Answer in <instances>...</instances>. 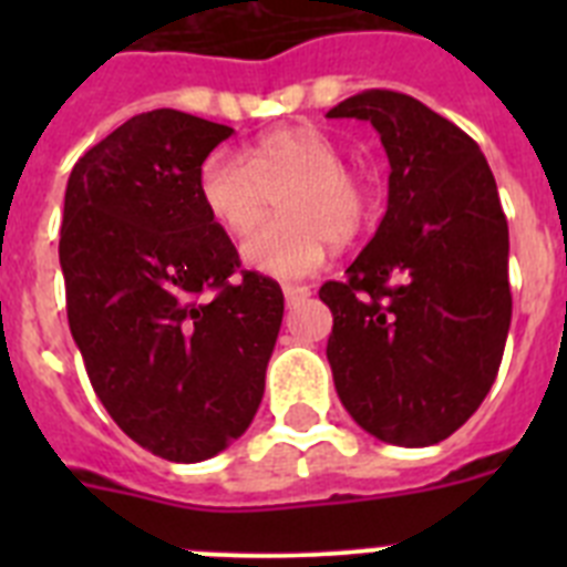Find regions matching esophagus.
Listing matches in <instances>:
<instances>
[{
  "instance_id": "34e87169",
  "label": "esophagus",
  "mask_w": 567,
  "mask_h": 567,
  "mask_svg": "<svg viewBox=\"0 0 567 567\" xmlns=\"http://www.w3.org/2000/svg\"><path fill=\"white\" fill-rule=\"evenodd\" d=\"M309 287H284V298H287V303L292 307V303H300V300L309 298Z\"/></svg>"
}]
</instances>
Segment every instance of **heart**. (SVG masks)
Wrapping results in <instances>:
<instances>
[{"instance_id": "heart-1", "label": "heart", "mask_w": 567, "mask_h": 567, "mask_svg": "<svg viewBox=\"0 0 567 567\" xmlns=\"http://www.w3.org/2000/svg\"><path fill=\"white\" fill-rule=\"evenodd\" d=\"M198 202L209 221L240 238L264 218L278 195L280 218L244 244L249 269L272 278H307L323 267L329 244H346L369 218V193L343 167L340 150L315 127H284L264 135L244 158L215 150L198 167Z\"/></svg>"}]
</instances>
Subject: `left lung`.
<instances>
[{
    "instance_id": "1",
    "label": "left lung",
    "mask_w": 567,
    "mask_h": 567,
    "mask_svg": "<svg viewBox=\"0 0 567 567\" xmlns=\"http://www.w3.org/2000/svg\"><path fill=\"white\" fill-rule=\"evenodd\" d=\"M327 115L372 124L392 167L374 238L320 287L334 389L372 437L434 445L477 412L508 338L497 182L471 135L405 93L365 90Z\"/></svg>"
}]
</instances>
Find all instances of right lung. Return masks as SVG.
Returning a JSON list of instances; mask_svg holds the SVG:
<instances>
[{"label":"right lung","mask_w":567,"mask_h":567,"mask_svg":"<svg viewBox=\"0 0 567 567\" xmlns=\"http://www.w3.org/2000/svg\"><path fill=\"white\" fill-rule=\"evenodd\" d=\"M233 133L169 107L133 115L64 189L70 334L118 429L173 463L247 432L284 318L272 278L229 280L238 252L198 202V167Z\"/></svg>","instance_id":"right-lung-1"}]
</instances>
